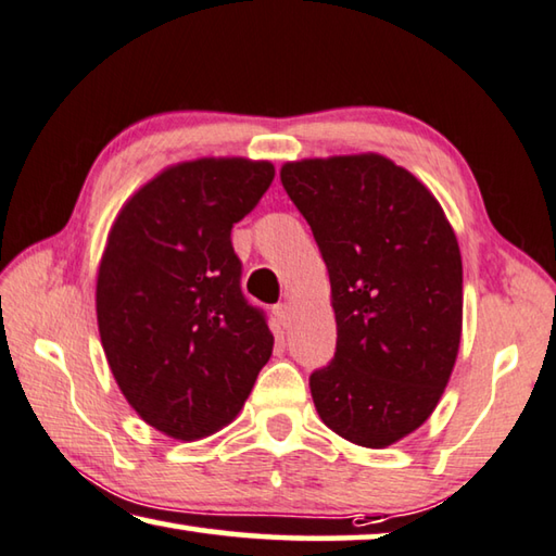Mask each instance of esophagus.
I'll return each mask as SVG.
<instances>
[{"label": "esophagus", "mask_w": 556, "mask_h": 556, "mask_svg": "<svg viewBox=\"0 0 556 556\" xmlns=\"http://www.w3.org/2000/svg\"><path fill=\"white\" fill-rule=\"evenodd\" d=\"M273 315H276L278 325L283 327V329L290 327V323H293V309H290L288 303H278L276 307H273Z\"/></svg>", "instance_id": "obj_1"}]
</instances>
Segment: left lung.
Listing matches in <instances>:
<instances>
[{
    "instance_id": "8db88e82",
    "label": "left lung",
    "mask_w": 556,
    "mask_h": 556,
    "mask_svg": "<svg viewBox=\"0 0 556 556\" xmlns=\"http://www.w3.org/2000/svg\"><path fill=\"white\" fill-rule=\"evenodd\" d=\"M327 263L337 352L309 376L323 422L383 450L440 403L462 339V253L440 202L378 153L286 163Z\"/></svg>"
}]
</instances>
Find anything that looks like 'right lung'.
I'll list each match as a JSON object with an SVG mask.
<instances>
[{"label":"right lung","mask_w":556,"mask_h":556,"mask_svg":"<svg viewBox=\"0 0 556 556\" xmlns=\"http://www.w3.org/2000/svg\"><path fill=\"white\" fill-rule=\"evenodd\" d=\"M268 161L200 159L124 204L97 273V325L116 386L143 422L192 442L239 415L273 352L241 293L231 227L256 207Z\"/></svg>","instance_id":"1"}]
</instances>
